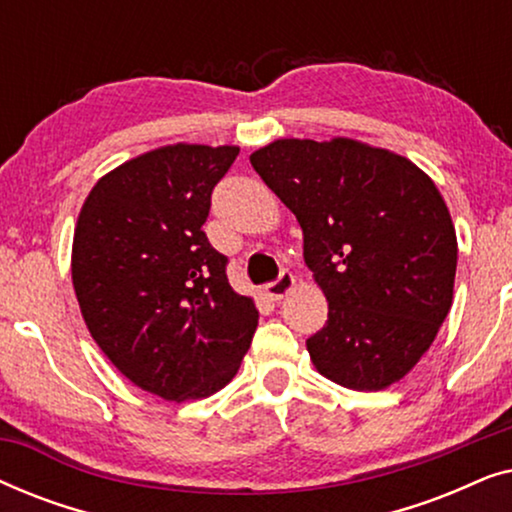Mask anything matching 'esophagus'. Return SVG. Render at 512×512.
Returning a JSON list of instances; mask_svg holds the SVG:
<instances>
[{"mask_svg": "<svg viewBox=\"0 0 512 512\" xmlns=\"http://www.w3.org/2000/svg\"><path fill=\"white\" fill-rule=\"evenodd\" d=\"M293 289H296V277H293L291 272H282L277 282L265 284V296H268L270 300H282L289 296Z\"/></svg>", "mask_w": 512, "mask_h": 512, "instance_id": "esophagus-1", "label": "esophagus"}]
</instances>
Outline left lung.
Segmentation results:
<instances>
[{
	"label": "left lung",
	"mask_w": 512,
	"mask_h": 512,
	"mask_svg": "<svg viewBox=\"0 0 512 512\" xmlns=\"http://www.w3.org/2000/svg\"><path fill=\"white\" fill-rule=\"evenodd\" d=\"M303 228V256L328 300L307 340L340 387L382 391L429 352L452 307L457 233L443 195L405 156L359 139H275L249 156Z\"/></svg>",
	"instance_id": "1"
}]
</instances>
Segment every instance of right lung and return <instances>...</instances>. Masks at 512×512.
I'll return each instance as SVG.
<instances>
[{
	"mask_svg": "<svg viewBox=\"0 0 512 512\" xmlns=\"http://www.w3.org/2000/svg\"><path fill=\"white\" fill-rule=\"evenodd\" d=\"M240 146H158L97 179L72 242V284L104 356L139 389L198 401L233 380L258 326L202 233Z\"/></svg>",
	"mask_w": 512,
	"mask_h": 512,
	"instance_id": "right-lung-1",
	"label": "right lung"
}]
</instances>
